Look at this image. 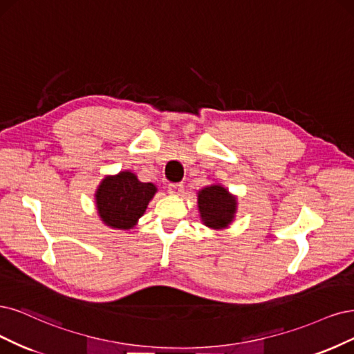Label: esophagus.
<instances>
[{
  "label": "esophagus",
  "instance_id": "esophagus-1",
  "mask_svg": "<svg viewBox=\"0 0 354 354\" xmlns=\"http://www.w3.org/2000/svg\"><path fill=\"white\" fill-rule=\"evenodd\" d=\"M167 191H169V194H174V196H179V194L184 192V185H182V184H169Z\"/></svg>",
  "mask_w": 354,
  "mask_h": 354
}]
</instances>
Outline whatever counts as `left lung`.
<instances>
[{"instance_id": "8db88e82", "label": "left lung", "mask_w": 354, "mask_h": 354, "mask_svg": "<svg viewBox=\"0 0 354 354\" xmlns=\"http://www.w3.org/2000/svg\"><path fill=\"white\" fill-rule=\"evenodd\" d=\"M236 207L235 197L223 187L212 185L198 192V209L203 222L209 227H226L234 219Z\"/></svg>"}]
</instances>
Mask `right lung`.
I'll return each instance as SVG.
<instances>
[{"label": "right lung", "instance_id": "right-lung-1", "mask_svg": "<svg viewBox=\"0 0 354 354\" xmlns=\"http://www.w3.org/2000/svg\"><path fill=\"white\" fill-rule=\"evenodd\" d=\"M157 188L150 182L138 180L131 172L102 179L97 189V210L107 226L131 230L144 214Z\"/></svg>", "mask_w": 354, "mask_h": 354}]
</instances>
